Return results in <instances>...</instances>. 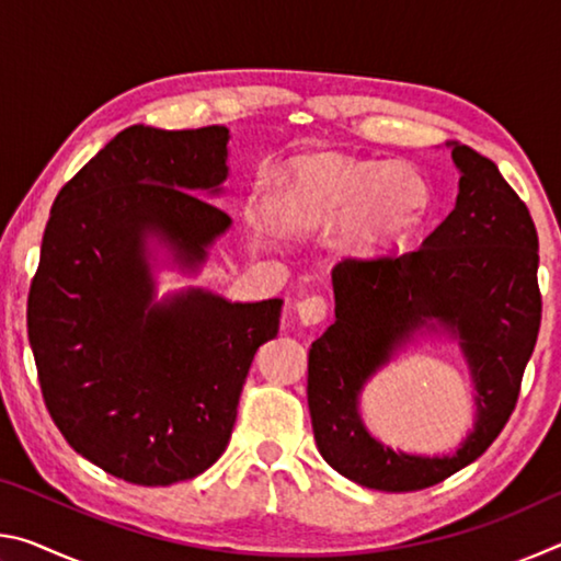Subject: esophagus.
Masks as SVG:
<instances>
[{
	"label": "esophagus",
	"instance_id": "obj_1",
	"mask_svg": "<svg viewBox=\"0 0 561 561\" xmlns=\"http://www.w3.org/2000/svg\"><path fill=\"white\" fill-rule=\"evenodd\" d=\"M329 304L324 297H304L297 301V317L304 327L321 324L327 319Z\"/></svg>",
	"mask_w": 561,
	"mask_h": 561
}]
</instances>
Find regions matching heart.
<instances>
[{
    "label": "heart",
    "mask_w": 561,
    "mask_h": 561,
    "mask_svg": "<svg viewBox=\"0 0 561 561\" xmlns=\"http://www.w3.org/2000/svg\"><path fill=\"white\" fill-rule=\"evenodd\" d=\"M431 185L415 168L336 153L304 156L287 168L279 220L291 232H314L341 220L356 252H381L411 240L431 213Z\"/></svg>",
    "instance_id": "obj_1"
}]
</instances>
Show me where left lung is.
I'll list each match as a JSON object with an SVG mask.
<instances>
[{
	"mask_svg": "<svg viewBox=\"0 0 561 561\" xmlns=\"http://www.w3.org/2000/svg\"><path fill=\"white\" fill-rule=\"evenodd\" d=\"M455 210L415 252L344 260L331 270L336 321L309 348L307 398L317 448L358 485L411 492L478 460L515 411L535 351L542 297L539 240L497 165L450 140ZM448 333L471 368L476 423L453 456H411L376 442L359 417L363 386L417 335Z\"/></svg>",
	"mask_w": 561,
	"mask_h": 561,
	"instance_id": "left-lung-1",
	"label": "left lung"
}]
</instances>
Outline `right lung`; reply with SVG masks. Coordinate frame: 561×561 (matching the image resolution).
Instances as JSON below:
<instances>
[{
	"label": "right lung",
	"mask_w": 561,
	"mask_h": 561,
	"mask_svg": "<svg viewBox=\"0 0 561 561\" xmlns=\"http://www.w3.org/2000/svg\"><path fill=\"white\" fill-rule=\"evenodd\" d=\"M230 130L130 126L56 195L30 289V344L56 428L101 470L173 485L225 453L257 348L282 299L230 301L201 287L156 299L153 250L203 267L230 215Z\"/></svg>",
	"instance_id": "add662e5"
}]
</instances>
